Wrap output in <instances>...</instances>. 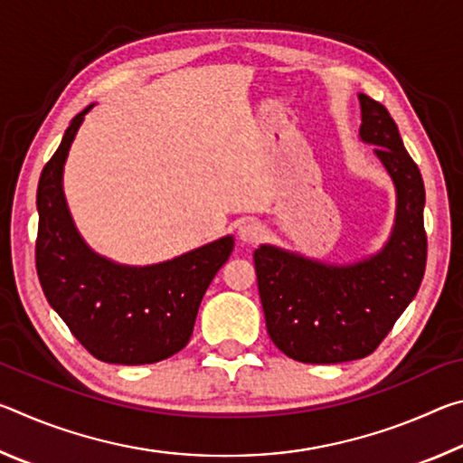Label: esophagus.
Returning <instances> with one entry per match:
<instances>
[{"mask_svg":"<svg viewBox=\"0 0 463 463\" xmlns=\"http://www.w3.org/2000/svg\"><path fill=\"white\" fill-rule=\"evenodd\" d=\"M239 239L247 245H255L257 241L263 239V226L255 221H247L239 226Z\"/></svg>","mask_w":463,"mask_h":463,"instance_id":"esophagus-1","label":"esophagus"}]
</instances>
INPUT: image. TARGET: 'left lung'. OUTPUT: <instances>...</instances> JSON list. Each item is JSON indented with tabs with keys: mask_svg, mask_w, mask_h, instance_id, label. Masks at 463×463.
<instances>
[{
	"mask_svg": "<svg viewBox=\"0 0 463 463\" xmlns=\"http://www.w3.org/2000/svg\"><path fill=\"white\" fill-rule=\"evenodd\" d=\"M359 138L390 175L396 213L378 253L351 263L312 260L276 245L255 249V271L271 341L302 364L370 355L417 296L425 276V184L388 109L359 93Z\"/></svg>",
	"mask_w": 463,
	"mask_h": 463,
	"instance_id": "1",
	"label": "left lung"
}]
</instances>
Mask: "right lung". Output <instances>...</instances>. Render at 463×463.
<instances>
[{
	"instance_id": "1",
	"label": "right lung",
	"mask_w": 463,
	"mask_h": 463,
	"mask_svg": "<svg viewBox=\"0 0 463 463\" xmlns=\"http://www.w3.org/2000/svg\"><path fill=\"white\" fill-rule=\"evenodd\" d=\"M88 106L65 130L36 192V271L52 310L106 364L167 359L190 341L203 294L232 253V234L153 265H124L93 250L69 213L62 171Z\"/></svg>"
}]
</instances>
